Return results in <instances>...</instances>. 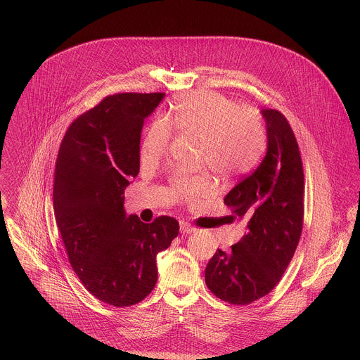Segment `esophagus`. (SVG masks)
<instances>
[{
    "label": "esophagus",
    "instance_id": "esophagus-1",
    "mask_svg": "<svg viewBox=\"0 0 360 360\" xmlns=\"http://www.w3.org/2000/svg\"><path fill=\"white\" fill-rule=\"evenodd\" d=\"M197 229L191 224V223H187V221H180V231L183 233V234H191V233H194Z\"/></svg>",
    "mask_w": 360,
    "mask_h": 360
}]
</instances>
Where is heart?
Wrapping results in <instances>:
<instances>
[{"label": "heart", "mask_w": 360, "mask_h": 360, "mask_svg": "<svg viewBox=\"0 0 360 360\" xmlns=\"http://www.w3.org/2000/svg\"><path fill=\"white\" fill-rule=\"evenodd\" d=\"M204 139L202 159L223 177L251 172L260 160L266 146V130L260 113L240 108L236 100L213 91L180 97L166 113L147 129L141 141V160L151 163L165 154L172 130ZM173 194L181 201L200 202L214 193L207 174H176L172 179Z\"/></svg>", "instance_id": "heart-1"}]
</instances>
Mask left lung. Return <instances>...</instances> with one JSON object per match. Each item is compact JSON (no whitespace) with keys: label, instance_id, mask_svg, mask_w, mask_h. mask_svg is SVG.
Returning <instances> with one entry per match:
<instances>
[{"label":"left lung","instance_id":"1","mask_svg":"<svg viewBox=\"0 0 360 360\" xmlns=\"http://www.w3.org/2000/svg\"><path fill=\"white\" fill-rule=\"evenodd\" d=\"M267 151L254 173L224 198L233 216L244 217L247 234L231 250H217L205 269L207 288L231 305H250L283 277L304 224V167L285 116L262 109Z\"/></svg>","mask_w":360,"mask_h":360}]
</instances>
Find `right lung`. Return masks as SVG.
<instances>
[{"label":"right lung","mask_w":360,"mask_h":360,"mask_svg":"<svg viewBox=\"0 0 360 360\" xmlns=\"http://www.w3.org/2000/svg\"><path fill=\"white\" fill-rule=\"evenodd\" d=\"M163 93H120L72 122L53 173V210L68 259L97 300L131 307L154 290L156 255L179 234V221L143 223L124 212V188L140 172L144 119Z\"/></svg>","instance_id":"add662e5"}]
</instances>
